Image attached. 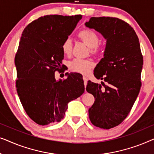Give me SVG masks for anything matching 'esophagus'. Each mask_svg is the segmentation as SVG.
Instances as JSON below:
<instances>
[{"mask_svg": "<svg viewBox=\"0 0 154 154\" xmlns=\"http://www.w3.org/2000/svg\"><path fill=\"white\" fill-rule=\"evenodd\" d=\"M83 79L84 81V85H85V87H86V85H87V81H88V78L86 77L85 75H83Z\"/></svg>", "mask_w": 154, "mask_h": 154, "instance_id": "obj_1", "label": "esophagus"}]
</instances>
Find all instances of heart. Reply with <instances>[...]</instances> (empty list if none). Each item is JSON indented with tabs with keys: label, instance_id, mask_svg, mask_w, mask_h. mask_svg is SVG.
<instances>
[{
	"label": "heart",
	"instance_id": "b5f03b06",
	"mask_svg": "<svg viewBox=\"0 0 154 154\" xmlns=\"http://www.w3.org/2000/svg\"><path fill=\"white\" fill-rule=\"evenodd\" d=\"M78 37L81 41L89 47L90 52L93 55H98L102 51V46L99 44L98 35L92 30L83 29L78 33ZM73 44L71 39L68 37L62 43V50L65 55H71L72 52ZM94 66V62L91 60L75 59L69 64V68L73 72L87 74Z\"/></svg>",
	"mask_w": 154,
	"mask_h": 154
}]
</instances>
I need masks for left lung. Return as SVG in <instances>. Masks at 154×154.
<instances>
[{
	"label": "left lung",
	"instance_id": "1",
	"mask_svg": "<svg viewBox=\"0 0 154 154\" xmlns=\"http://www.w3.org/2000/svg\"><path fill=\"white\" fill-rule=\"evenodd\" d=\"M85 25L106 40L104 57L94 70V76L106 84L89 81L86 87L95 99L89 118L94 126L110 129L127 117L140 92L143 66L140 42L133 28L119 18L91 17Z\"/></svg>",
	"mask_w": 154,
	"mask_h": 154
}]
</instances>
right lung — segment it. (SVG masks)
Returning <instances> with one entry per match:
<instances>
[{
  "label": "right lung",
  "instance_id": "add662e5",
  "mask_svg": "<svg viewBox=\"0 0 154 154\" xmlns=\"http://www.w3.org/2000/svg\"><path fill=\"white\" fill-rule=\"evenodd\" d=\"M81 18V14L45 15L23 31L14 58L17 92L27 115L38 125L60 122L68 103L85 91L80 74L66 73V79L59 81L54 77L64 68L62 42Z\"/></svg>",
  "mask_w": 154,
  "mask_h": 154
}]
</instances>
